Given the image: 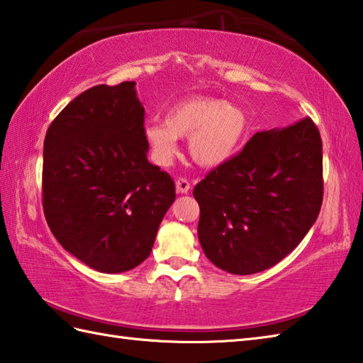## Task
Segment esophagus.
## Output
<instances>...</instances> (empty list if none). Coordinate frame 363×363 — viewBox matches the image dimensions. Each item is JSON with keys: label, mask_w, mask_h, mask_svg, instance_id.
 I'll use <instances>...</instances> for the list:
<instances>
[{"label": "esophagus", "mask_w": 363, "mask_h": 363, "mask_svg": "<svg viewBox=\"0 0 363 363\" xmlns=\"http://www.w3.org/2000/svg\"><path fill=\"white\" fill-rule=\"evenodd\" d=\"M176 190H177V194H189L190 182L187 179H184V177H179V179L176 181Z\"/></svg>", "instance_id": "esophagus-1"}]
</instances>
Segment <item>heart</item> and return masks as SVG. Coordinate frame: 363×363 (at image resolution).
I'll return each instance as SVG.
<instances>
[{
    "label": "heart",
    "mask_w": 363,
    "mask_h": 363,
    "mask_svg": "<svg viewBox=\"0 0 363 363\" xmlns=\"http://www.w3.org/2000/svg\"><path fill=\"white\" fill-rule=\"evenodd\" d=\"M250 130V117L240 104L195 96L176 103L165 121H148L143 137L159 165H168L177 150L176 138L189 137L191 160L203 168H218L240 150Z\"/></svg>",
    "instance_id": "b5f03b06"
}]
</instances>
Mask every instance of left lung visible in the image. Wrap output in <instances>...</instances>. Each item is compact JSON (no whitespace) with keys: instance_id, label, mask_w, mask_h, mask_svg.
Wrapping results in <instances>:
<instances>
[{"instance_id":"8db88e82","label":"left lung","mask_w":363,"mask_h":363,"mask_svg":"<svg viewBox=\"0 0 363 363\" xmlns=\"http://www.w3.org/2000/svg\"><path fill=\"white\" fill-rule=\"evenodd\" d=\"M198 238L215 267L233 274L272 268L296 248L323 203V145L304 118L260 130L238 156L196 184Z\"/></svg>"}]
</instances>
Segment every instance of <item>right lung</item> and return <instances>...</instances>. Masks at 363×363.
<instances>
[{
    "label": "right lung",
    "mask_w": 363,
    "mask_h": 363,
    "mask_svg": "<svg viewBox=\"0 0 363 363\" xmlns=\"http://www.w3.org/2000/svg\"><path fill=\"white\" fill-rule=\"evenodd\" d=\"M135 82L95 86L68 103L43 143V212L56 240L99 273L150 256L174 182L148 162Z\"/></svg>",
    "instance_id": "obj_1"
}]
</instances>
